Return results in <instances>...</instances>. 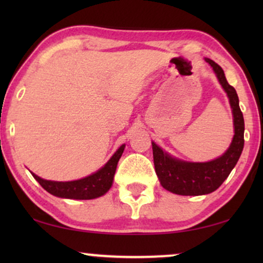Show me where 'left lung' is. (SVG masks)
Segmentation results:
<instances>
[{"label": "left lung", "instance_id": "8db88e82", "mask_svg": "<svg viewBox=\"0 0 263 263\" xmlns=\"http://www.w3.org/2000/svg\"><path fill=\"white\" fill-rule=\"evenodd\" d=\"M206 62L213 68L219 82L229 97L233 115L235 135L228 151L221 157L207 163H188L176 159L152 142L154 167L160 184L177 195H204L217 190L235 167L244 146V118L239 109L236 89L226 80L224 70L219 64L210 59H206Z\"/></svg>", "mask_w": 263, "mask_h": 263}]
</instances>
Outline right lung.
<instances>
[{
  "instance_id": "obj_1",
  "label": "right lung",
  "mask_w": 263,
  "mask_h": 263,
  "mask_svg": "<svg viewBox=\"0 0 263 263\" xmlns=\"http://www.w3.org/2000/svg\"><path fill=\"white\" fill-rule=\"evenodd\" d=\"M125 145H122L118 148L110 160L104 166L95 174L87 176V177L78 179V181L70 182H55L46 181L38 177L37 175L32 176L37 179L39 184L44 188L46 192L63 199H74V200H91L104 195L107 190L111 188L114 181L115 172H116L117 163L123 153Z\"/></svg>"
}]
</instances>
